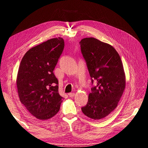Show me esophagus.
<instances>
[{
	"label": "esophagus",
	"instance_id": "esophagus-1",
	"mask_svg": "<svg viewBox=\"0 0 148 148\" xmlns=\"http://www.w3.org/2000/svg\"><path fill=\"white\" fill-rule=\"evenodd\" d=\"M75 93L74 92H72V93H69V97H74L75 96Z\"/></svg>",
	"mask_w": 148,
	"mask_h": 148
}]
</instances>
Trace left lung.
<instances>
[{"instance_id":"8db88e82","label":"left lung","mask_w":148,"mask_h":148,"mask_svg":"<svg viewBox=\"0 0 148 148\" xmlns=\"http://www.w3.org/2000/svg\"><path fill=\"white\" fill-rule=\"evenodd\" d=\"M92 83L88 102L82 108L83 113L95 120L105 118L117 107L126 86V77L122 60L110 44L95 38H86L79 42Z\"/></svg>"}]
</instances>
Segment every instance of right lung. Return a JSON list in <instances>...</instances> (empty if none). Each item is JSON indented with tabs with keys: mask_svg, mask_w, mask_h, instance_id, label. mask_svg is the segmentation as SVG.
Segmentation results:
<instances>
[{
	"mask_svg": "<svg viewBox=\"0 0 148 148\" xmlns=\"http://www.w3.org/2000/svg\"><path fill=\"white\" fill-rule=\"evenodd\" d=\"M64 48L60 37L36 46L25 53L18 71L16 87L22 104L39 120L51 119L60 110L59 82L53 73Z\"/></svg>",
	"mask_w": 148,
	"mask_h": 148,
	"instance_id": "add662e5",
	"label": "right lung"
}]
</instances>
